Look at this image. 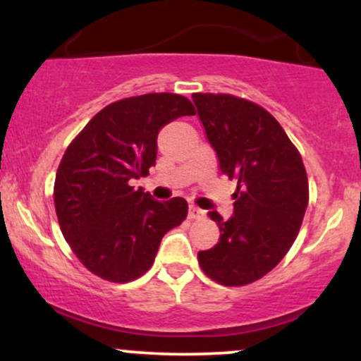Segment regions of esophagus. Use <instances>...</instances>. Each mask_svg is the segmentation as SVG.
I'll return each instance as SVG.
<instances>
[{
  "label": "esophagus",
  "instance_id": "obj_1",
  "mask_svg": "<svg viewBox=\"0 0 361 361\" xmlns=\"http://www.w3.org/2000/svg\"><path fill=\"white\" fill-rule=\"evenodd\" d=\"M205 215V212L202 209H198V207H195V205H190V209H188V217L190 219H202Z\"/></svg>",
  "mask_w": 361,
  "mask_h": 361
}]
</instances>
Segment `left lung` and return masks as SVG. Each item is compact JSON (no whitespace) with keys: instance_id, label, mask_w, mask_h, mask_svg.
<instances>
[{"instance_id":"8db88e82","label":"left lung","mask_w":361,"mask_h":361,"mask_svg":"<svg viewBox=\"0 0 361 361\" xmlns=\"http://www.w3.org/2000/svg\"><path fill=\"white\" fill-rule=\"evenodd\" d=\"M219 168L238 180L234 214L215 210L221 238L198 251L207 276L227 287L252 283L287 255L304 221L309 183L302 157L273 115L233 94L193 93Z\"/></svg>"}]
</instances>
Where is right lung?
I'll list each match as a JSON object with an SVG mask.
<instances>
[{
  "label": "right lung",
  "mask_w": 361,
  "mask_h": 361,
  "mask_svg": "<svg viewBox=\"0 0 361 361\" xmlns=\"http://www.w3.org/2000/svg\"><path fill=\"white\" fill-rule=\"evenodd\" d=\"M185 115L195 109L181 94L126 98L98 111L66 149L54 183L57 221L74 255L100 279H139L163 235L185 221V198L157 202L132 186L156 164L161 128Z\"/></svg>",
  "instance_id": "right-lung-1"
}]
</instances>
